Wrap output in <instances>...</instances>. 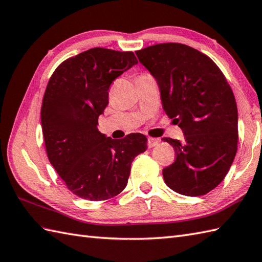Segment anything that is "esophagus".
Segmentation results:
<instances>
[{
  "label": "esophagus",
  "instance_id": "obj_1",
  "mask_svg": "<svg viewBox=\"0 0 262 262\" xmlns=\"http://www.w3.org/2000/svg\"><path fill=\"white\" fill-rule=\"evenodd\" d=\"M159 139H156V138H148V147L149 148H152L155 146H157V144L159 143Z\"/></svg>",
  "mask_w": 262,
  "mask_h": 262
}]
</instances>
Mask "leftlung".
<instances>
[{"instance_id": "obj_1", "label": "left lung", "mask_w": 262, "mask_h": 262, "mask_svg": "<svg viewBox=\"0 0 262 262\" xmlns=\"http://www.w3.org/2000/svg\"><path fill=\"white\" fill-rule=\"evenodd\" d=\"M136 55L158 84L165 112L184 133L183 140L162 139L176 150L175 162L162 170L166 185L186 196L207 194L236 154L233 92L211 58L189 46L158 43Z\"/></svg>"}]
</instances>
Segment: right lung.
Instances as JSON below:
<instances>
[{
  "label": "right lung",
  "instance_id": "add662e5",
  "mask_svg": "<svg viewBox=\"0 0 262 262\" xmlns=\"http://www.w3.org/2000/svg\"><path fill=\"white\" fill-rule=\"evenodd\" d=\"M137 63L131 51L92 48L61 62L46 89L41 126L49 161L68 189L84 200L120 194L133 159L147 150L141 133L114 140L97 129L110 85Z\"/></svg>",
  "mask_w": 262,
  "mask_h": 262
}]
</instances>
